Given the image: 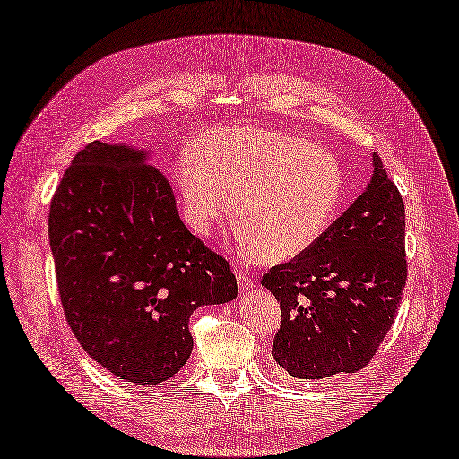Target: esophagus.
<instances>
[{
  "label": "esophagus",
  "instance_id": "1",
  "mask_svg": "<svg viewBox=\"0 0 459 459\" xmlns=\"http://www.w3.org/2000/svg\"><path fill=\"white\" fill-rule=\"evenodd\" d=\"M236 276H238V282H239V292L241 294H247L249 290L253 288V278L247 271V266H238L236 268Z\"/></svg>",
  "mask_w": 459,
  "mask_h": 459
}]
</instances>
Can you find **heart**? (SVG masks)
<instances>
[{
	"instance_id": "obj_1",
	"label": "heart",
	"mask_w": 459,
	"mask_h": 459,
	"mask_svg": "<svg viewBox=\"0 0 459 459\" xmlns=\"http://www.w3.org/2000/svg\"><path fill=\"white\" fill-rule=\"evenodd\" d=\"M185 218L208 238L233 212L245 253L282 263L314 247L339 208V160L292 134L233 128L210 134L175 165Z\"/></svg>"
}]
</instances>
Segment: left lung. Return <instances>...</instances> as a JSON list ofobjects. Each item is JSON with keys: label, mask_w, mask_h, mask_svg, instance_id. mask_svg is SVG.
I'll return each mask as SVG.
<instances>
[{"label": "left lung", "mask_w": 459, "mask_h": 459, "mask_svg": "<svg viewBox=\"0 0 459 459\" xmlns=\"http://www.w3.org/2000/svg\"><path fill=\"white\" fill-rule=\"evenodd\" d=\"M366 191L314 247L261 284L281 301L273 359L299 379L354 374L374 359L407 282L405 204L372 153Z\"/></svg>", "instance_id": "obj_1"}]
</instances>
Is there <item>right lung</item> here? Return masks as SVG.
Masks as SVG:
<instances>
[{
	"label": "right lung",
	"instance_id": "1",
	"mask_svg": "<svg viewBox=\"0 0 459 459\" xmlns=\"http://www.w3.org/2000/svg\"><path fill=\"white\" fill-rule=\"evenodd\" d=\"M148 152L85 145L48 216L68 325L97 364L138 385H158L186 364L196 307L238 296L230 263L186 230Z\"/></svg>",
	"mask_w": 459,
	"mask_h": 459
}]
</instances>
